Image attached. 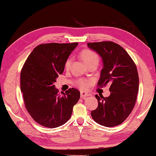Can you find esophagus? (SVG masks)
<instances>
[{"label": "esophagus", "instance_id": "1", "mask_svg": "<svg viewBox=\"0 0 156 156\" xmlns=\"http://www.w3.org/2000/svg\"><path fill=\"white\" fill-rule=\"evenodd\" d=\"M80 96H81V98H82V99H84V98H86L87 97H88V96H89V94H87V93H85V92H83V91H81Z\"/></svg>", "mask_w": 156, "mask_h": 156}]
</instances>
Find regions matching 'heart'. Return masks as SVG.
I'll use <instances>...</instances> for the list:
<instances>
[{
    "mask_svg": "<svg viewBox=\"0 0 156 156\" xmlns=\"http://www.w3.org/2000/svg\"><path fill=\"white\" fill-rule=\"evenodd\" d=\"M80 57L82 59V60L87 65V64L92 62L94 61H98L99 60V57L94 51L89 50V49H84V50H82L80 53ZM72 59L71 58H69L66 61L65 67L66 69H69L70 66H71ZM77 85L80 87L82 89H87L89 86V82L88 81L82 80H81L78 82Z\"/></svg>",
    "mask_w": 156,
    "mask_h": 156,
    "instance_id": "obj_1",
    "label": "heart"
}]
</instances>
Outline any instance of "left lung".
<instances>
[{
	"label": "left lung",
	"instance_id": "obj_1",
	"mask_svg": "<svg viewBox=\"0 0 156 156\" xmlns=\"http://www.w3.org/2000/svg\"><path fill=\"white\" fill-rule=\"evenodd\" d=\"M87 44L99 54L103 62L98 86L111 84L109 97L95 96L98 107L91 112V117L100 125L116 126L127 119L136 104L139 86L136 66L126 51L115 42H89Z\"/></svg>",
	"mask_w": 156,
	"mask_h": 156
}]
</instances>
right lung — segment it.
Wrapping results in <instances>:
<instances>
[{"mask_svg": "<svg viewBox=\"0 0 156 156\" xmlns=\"http://www.w3.org/2000/svg\"><path fill=\"white\" fill-rule=\"evenodd\" d=\"M74 43H48L36 47L27 57L20 73V89L26 109L39 124L56 128L72 116L80 92L72 88L58 94L54 83L63 73Z\"/></svg>", "mask_w": 156, "mask_h": 156, "instance_id": "add662e5", "label": "right lung"}]
</instances>
